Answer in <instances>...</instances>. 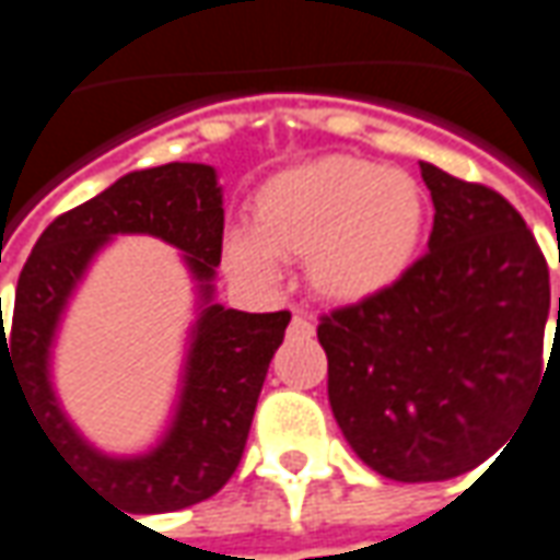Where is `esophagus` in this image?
<instances>
[{"label":"esophagus","mask_w":560,"mask_h":560,"mask_svg":"<svg viewBox=\"0 0 560 560\" xmlns=\"http://www.w3.org/2000/svg\"><path fill=\"white\" fill-rule=\"evenodd\" d=\"M292 335H314V323L304 317V314H295L292 317Z\"/></svg>","instance_id":"34e87169"}]
</instances>
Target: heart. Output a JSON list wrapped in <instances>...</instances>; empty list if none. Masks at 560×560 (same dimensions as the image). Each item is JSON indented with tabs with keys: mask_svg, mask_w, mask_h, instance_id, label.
I'll list each match as a JSON object with an SVG mask.
<instances>
[{
	"mask_svg": "<svg viewBox=\"0 0 560 560\" xmlns=\"http://www.w3.org/2000/svg\"><path fill=\"white\" fill-rule=\"evenodd\" d=\"M427 219L420 185L402 170L323 158L258 188L253 229L225 234V261L249 280H273L277 256L307 258L329 299H365L411 265Z\"/></svg>",
	"mask_w": 560,
	"mask_h": 560,
	"instance_id": "heart-1",
	"label": "heart"
}]
</instances>
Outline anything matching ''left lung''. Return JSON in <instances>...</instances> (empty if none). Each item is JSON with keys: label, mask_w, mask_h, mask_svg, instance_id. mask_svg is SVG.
Segmentation results:
<instances>
[{"label": "left lung", "mask_w": 560, "mask_h": 560, "mask_svg": "<svg viewBox=\"0 0 560 560\" xmlns=\"http://www.w3.org/2000/svg\"><path fill=\"white\" fill-rule=\"evenodd\" d=\"M420 176L435 207L430 249L317 326L335 420L362 464L393 481H445L485 464L552 362H542L549 265L522 213L433 164Z\"/></svg>", "instance_id": "1"}]
</instances>
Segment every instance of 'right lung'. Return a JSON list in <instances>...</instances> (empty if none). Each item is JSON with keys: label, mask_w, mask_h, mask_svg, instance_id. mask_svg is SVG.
Here are the masks:
<instances>
[{"label": "right lung", "mask_w": 560, "mask_h": 560, "mask_svg": "<svg viewBox=\"0 0 560 560\" xmlns=\"http://www.w3.org/2000/svg\"><path fill=\"white\" fill-rule=\"evenodd\" d=\"M222 231L225 210L213 167L176 161L133 170L103 195L57 215L18 277L8 338L2 326V396L11 377L69 469L133 515L195 506L225 488L292 314H243L210 304L198 323L176 423L161 448L137 460H109L88 448L57 408L48 384L54 326L84 265L112 234H155L179 246L195 277L207 283L222 261ZM203 292L210 295V283Z\"/></svg>", "instance_id": "right-lung-1"}]
</instances>
